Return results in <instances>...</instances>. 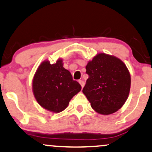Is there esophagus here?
Masks as SVG:
<instances>
[{
	"mask_svg": "<svg viewBox=\"0 0 152 152\" xmlns=\"http://www.w3.org/2000/svg\"><path fill=\"white\" fill-rule=\"evenodd\" d=\"M78 82H79V83L80 84V86H81L82 88H83V87H84V85H85V83H84L83 80H78Z\"/></svg>",
	"mask_w": 152,
	"mask_h": 152,
	"instance_id": "obj_1",
	"label": "esophagus"
}]
</instances>
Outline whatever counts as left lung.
<instances>
[{"label": "left lung", "instance_id": "1", "mask_svg": "<svg viewBox=\"0 0 152 152\" xmlns=\"http://www.w3.org/2000/svg\"><path fill=\"white\" fill-rule=\"evenodd\" d=\"M89 78L83 92L96 112L110 115L122 108L129 96L131 76L122 60L99 53L88 63Z\"/></svg>", "mask_w": 152, "mask_h": 152}]
</instances>
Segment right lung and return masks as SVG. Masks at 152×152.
Segmentation results:
<instances>
[{
  "instance_id": "obj_1",
  "label": "right lung",
  "mask_w": 152,
  "mask_h": 152,
  "mask_svg": "<svg viewBox=\"0 0 152 152\" xmlns=\"http://www.w3.org/2000/svg\"><path fill=\"white\" fill-rule=\"evenodd\" d=\"M80 90V85L73 80L71 73L63 67L61 59L56 64L42 62L32 81V90L38 104L53 113L64 110Z\"/></svg>"
}]
</instances>
